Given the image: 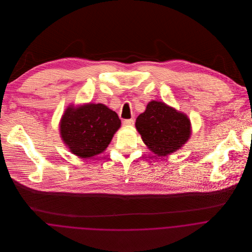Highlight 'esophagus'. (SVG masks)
<instances>
[{
	"instance_id": "1",
	"label": "esophagus",
	"mask_w": 252,
	"mask_h": 252,
	"mask_svg": "<svg viewBox=\"0 0 252 252\" xmlns=\"http://www.w3.org/2000/svg\"><path fill=\"white\" fill-rule=\"evenodd\" d=\"M134 123H135V121H134L133 119H126V120L123 121V125H124V126H127V127L133 126Z\"/></svg>"
}]
</instances>
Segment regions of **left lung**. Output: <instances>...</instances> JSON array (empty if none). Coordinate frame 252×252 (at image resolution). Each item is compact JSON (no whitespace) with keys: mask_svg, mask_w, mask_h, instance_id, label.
Instances as JSON below:
<instances>
[{"mask_svg":"<svg viewBox=\"0 0 252 252\" xmlns=\"http://www.w3.org/2000/svg\"><path fill=\"white\" fill-rule=\"evenodd\" d=\"M136 128L144 144L158 156L174 153L191 135L187 115L157 101L148 103L136 120Z\"/></svg>","mask_w":252,"mask_h":252,"instance_id":"obj_1","label":"left lung"}]
</instances>
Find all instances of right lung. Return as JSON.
I'll return each mask as SVG.
<instances>
[{
    "instance_id": "add662e5",
    "label": "right lung",
    "mask_w": 252,
    "mask_h": 252,
    "mask_svg": "<svg viewBox=\"0 0 252 252\" xmlns=\"http://www.w3.org/2000/svg\"><path fill=\"white\" fill-rule=\"evenodd\" d=\"M120 125L117 113L103 104L69 106L60 122V134L72 154L89 158L108 147Z\"/></svg>"
}]
</instances>
